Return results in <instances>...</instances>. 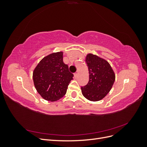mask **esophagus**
<instances>
[{
	"label": "esophagus",
	"mask_w": 147,
	"mask_h": 147,
	"mask_svg": "<svg viewBox=\"0 0 147 147\" xmlns=\"http://www.w3.org/2000/svg\"><path fill=\"white\" fill-rule=\"evenodd\" d=\"M77 75H78V72H75V73L74 74V77H75V78H77Z\"/></svg>",
	"instance_id": "obj_1"
}]
</instances>
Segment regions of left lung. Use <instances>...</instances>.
I'll return each instance as SVG.
<instances>
[{"label":"left lung","instance_id":"obj_1","mask_svg":"<svg viewBox=\"0 0 147 147\" xmlns=\"http://www.w3.org/2000/svg\"><path fill=\"white\" fill-rule=\"evenodd\" d=\"M85 60L90 78L86 85L81 88L82 94L89 100H100L112 89L115 72L107 61L96 55L89 53Z\"/></svg>","mask_w":147,"mask_h":147}]
</instances>
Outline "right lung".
I'll return each mask as SVG.
<instances>
[{"instance_id":"add662e5","label":"right lung","mask_w":147,"mask_h":147,"mask_svg":"<svg viewBox=\"0 0 147 147\" xmlns=\"http://www.w3.org/2000/svg\"><path fill=\"white\" fill-rule=\"evenodd\" d=\"M74 75L63 62V52L53 53L44 57L35 67L33 81L35 89L42 97L54 102L66 93Z\"/></svg>"}]
</instances>
